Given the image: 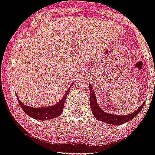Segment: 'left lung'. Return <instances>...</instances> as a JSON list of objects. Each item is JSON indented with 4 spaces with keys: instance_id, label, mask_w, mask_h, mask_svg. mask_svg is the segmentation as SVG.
Listing matches in <instances>:
<instances>
[{
    "instance_id": "obj_1",
    "label": "left lung",
    "mask_w": 155,
    "mask_h": 155,
    "mask_svg": "<svg viewBox=\"0 0 155 155\" xmlns=\"http://www.w3.org/2000/svg\"><path fill=\"white\" fill-rule=\"evenodd\" d=\"M89 89H90V101H91V109L92 111L94 116L98 120L103 121L108 124L112 125H122L123 123L130 121L132 119H134L137 114L140 112V110L143 109L144 104H143L139 109L134 111L133 113L127 115H117V114H109V113L104 112L101 108L99 107L96 102V97H95V91H93V87L91 84H89Z\"/></svg>"
}]
</instances>
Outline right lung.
<instances>
[{
	"label": "right lung",
	"mask_w": 155,
	"mask_h": 155,
	"mask_svg": "<svg viewBox=\"0 0 155 155\" xmlns=\"http://www.w3.org/2000/svg\"><path fill=\"white\" fill-rule=\"evenodd\" d=\"M70 87L67 90L66 93L64 95V97L62 98V99L59 103L53 105V106L40 108L30 107L22 104V102L18 99V97H17V99H18V103L20 104V106L21 107V108H22V110L28 116L32 117L35 119H37V120H48V119H55V118H56V117L62 114L63 110H64V106L65 99H66L68 93L70 90Z\"/></svg>",
	"instance_id": "right-lung-1"
}]
</instances>
